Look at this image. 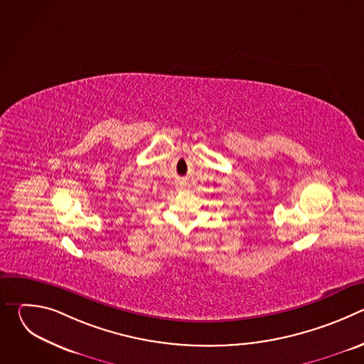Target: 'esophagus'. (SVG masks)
Returning <instances> with one entry per match:
<instances>
[{
	"label": "esophagus",
	"instance_id": "1",
	"mask_svg": "<svg viewBox=\"0 0 364 364\" xmlns=\"http://www.w3.org/2000/svg\"><path fill=\"white\" fill-rule=\"evenodd\" d=\"M176 187H177V190H184V188H187V183H184V181H177Z\"/></svg>",
	"mask_w": 364,
	"mask_h": 364
}]
</instances>
